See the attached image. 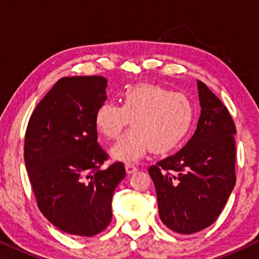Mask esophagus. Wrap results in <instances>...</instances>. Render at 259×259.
<instances>
[{
	"mask_svg": "<svg viewBox=\"0 0 259 259\" xmlns=\"http://www.w3.org/2000/svg\"><path fill=\"white\" fill-rule=\"evenodd\" d=\"M125 169H126V173H128V174H133V173H135V171L137 170V167L135 166L134 163L126 162L125 163Z\"/></svg>",
	"mask_w": 259,
	"mask_h": 259,
	"instance_id": "1",
	"label": "esophagus"
}]
</instances>
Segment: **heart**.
Returning a JSON list of instances; mask_svg holds the SVG:
<instances>
[{"label": "heart", "mask_w": 259, "mask_h": 259, "mask_svg": "<svg viewBox=\"0 0 259 259\" xmlns=\"http://www.w3.org/2000/svg\"><path fill=\"white\" fill-rule=\"evenodd\" d=\"M121 106L104 102L97 109L94 123L97 131L107 141L128 131L110 150L113 158L135 161L147 150L162 154L182 144L194 123L195 110L186 94L154 84H141L125 90Z\"/></svg>", "instance_id": "1"}]
</instances>
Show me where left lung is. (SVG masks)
<instances>
[{
  "label": "left lung",
  "mask_w": 259,
  "mask_h": 259,
  "mask_svg": "<svg viewBox=\"0 0 259 259\" xmlns=\"http://www.w3.org/2000/svg\"><path fill=\"white\" fill-rule=\"evenodd\" d=\"M200 116L178 153L150 166L160 219L180 234H194L218 218L235 186V123L228 109L197 80Z\"/></svg>",
  "instance_id": "1"
}]
</instances>
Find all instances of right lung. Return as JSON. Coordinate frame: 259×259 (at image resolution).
<instances>
[{
    "mask_svg": "<svg viewBox=\"0 0 259 259\" xmlns=\"http://www.w3.org/2000/svg\"><path fill=\"white\" fill-rule=\"evenodd\" d=\"M102 76L63 77L32 113L24 160L36 204L49 223L76 236H94L112 221L123 162L101 169L108 154L98 143L97 109L107 99Z\"/></svg>",
    "mask_w": 259,
    "mask_h": 259,
    "instance_id": "right-lung-1",
    "label": "right lung"
}]
</instances>
